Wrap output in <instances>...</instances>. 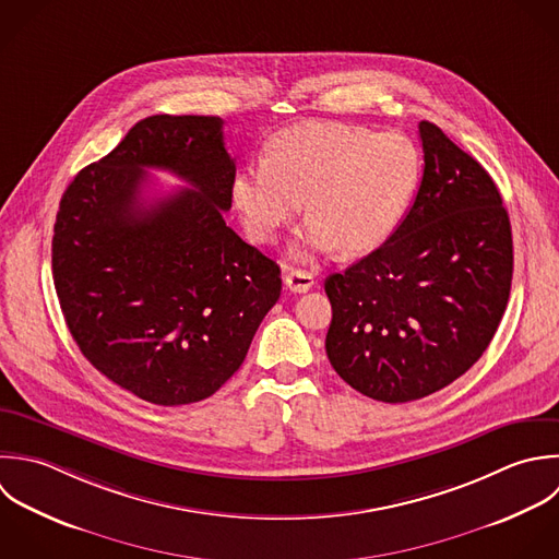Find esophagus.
I'll use <instances>...</instances> for the list:
<instances>
[{
	"mask_svg": "<svg viewBox=\"0 0 559 559\" xmlns=\"http://www.w3.org/2000/svg\"><path fill=\"white\" fill-rule=\"evenodd\" d=\"M313 274H309V272H305V270H289L287 274H285V287L289 289V292H294V294H305V292H309L311 287H313Z\"/></svg>",
	"mask_w": 559,
	"mask_h": 559,
	"instance_id": "1",
	"label": "esophagus"
}]
</instances>
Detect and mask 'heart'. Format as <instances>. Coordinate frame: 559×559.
I'll return each instance as SVG.
<instances>
[{
	"instance_id": "b5f03b06",
	"label": "heart",
	"mask_w": 559,
	"mask_h": 559,
	"mask_svg": "<svg viewBox=\"0 0 559 559\" xmlns=\"http://www.w3.org/2000/svg\"><path fill=\"white\" fill-rule=\"evenodd\" d=\"M423 178L418 145L401 132L340 121H305L276 132L263 163L235 174L233 202L246 233L267 243L300 213L305 250L361 257L383 246L405 217Z\"/></svg>"
}]
</instances>
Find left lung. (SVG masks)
I'll list each match as a JSON object with an SVG mask.
<instances>
[{
  "label": "left lung",
  "instance_id": "1",
  "mask_svg": "<svg viewBox=\"0 0 559 559\" xmlns=\"http://www.w3.org/2000/svg\"><path fill=\"white\" fill-rule=\"evenodd\" d=\"M423 182L392 237L324 281L326 355L357 392L425 399L484 355L514 272L510 215L490 174L436 123L420 121Z\"/></svg>",
  "mask_w": 559,
  "mask_h": 559
}]
</instances>
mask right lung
<instances>
[{
  "label": "right lung",
  "instance_id": "obj_1",
  "mask_svg": "<svg viewBox=\"0 0 559 559\" xmlns=\"http://www.w3.org/2000/svg\"><path fill=\"white\" fill-rule=\"evenodd\" d=\"M222 126L204 115L141 119L78 171L53 224V287L78 348L163 407L215 394L281 296V267L224 222L235 160ZM145 168L192 189L147 203Z\"/></svg>",
  "mask_w": 559,
  "mask_h": 559
}]
</instances>
